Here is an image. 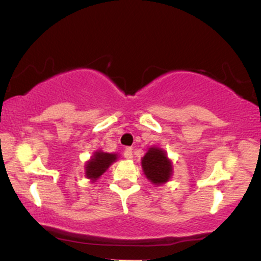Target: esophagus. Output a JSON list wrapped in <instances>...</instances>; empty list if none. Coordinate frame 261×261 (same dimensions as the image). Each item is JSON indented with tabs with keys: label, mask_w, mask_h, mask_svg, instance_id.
Masks as SVG:
<instances>
[{
	"label": "esophagus",
	"mask_w": 261,
	"mask_h": 261,
	"mask_svg": "<svg viewBox=\"0 0 261 261\" xmlns=\"http://www.w3.org/2000/svg\"><path fill=\"white\" fill-rule=\"evenodd\" d=\"M124 157L126 158V160H131L133 158V148L131 147H126L124 151Z\"/></svg>",
	"instance_id": "esophagus-1"
}]
</instances>
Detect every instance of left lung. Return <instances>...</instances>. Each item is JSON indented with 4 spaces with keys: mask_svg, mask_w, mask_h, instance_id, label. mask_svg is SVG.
<instances>
[{
    "mask_svg": "<svg viewBox=\"0 0 261 261\" xmlns=\"http://www.w3.org/2000/svg\"><path fill=\"white\" fill-rule=\"evenodd\" d=\"M142 168L153 184H163L172 175V163L167 158L166 152L155 147L149 148L142 158Z\"/></svg>",
    "mask_w": 261,
    "mask_h": 261,
    "instance_id": "1",
    "label": "left lung"
}]
</instances>
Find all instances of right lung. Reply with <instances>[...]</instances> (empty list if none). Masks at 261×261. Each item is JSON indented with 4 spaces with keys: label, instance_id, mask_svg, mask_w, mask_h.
<instances>
[{
    "label": "right lung",
    "instance_id": "right-lung-1",
    "mask_svg": "<svg viewBox=\"0 0 261 261\" xmlns=\"http://www.w3.org/2000/svg\"><path fill=\"white\" fill-rule=\"evenodd\" d=\"M116 154L104 153V152H95L92 160L87 163L86 175L92 180H95L109 168L110 164L115 162Z\"/></svg>",
    "mask_w": 261,
    "mask_h": 261
}]
</instances>
